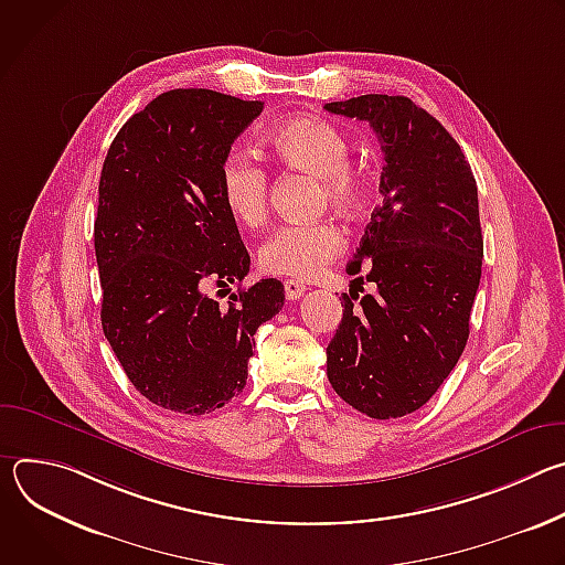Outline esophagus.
I'll use <instances>...</instances> for the list:
<instances>
[{"instance_id": "1", "label": "esophagus", "mask_w": 565, "mask_h": 565, "mask_svg": "<svg viewBox=\"0 0 565 565\" xmlns=\"http://www.w3.org/2000/svg\"><path fill=\"white\" fill-rule=\"evenodd\" d=\"M284 290H286V299H290V301H297V299H301L308 292V288L303 284L295 281V279H286L284 281Z\"/></svg>"}]
</instances>
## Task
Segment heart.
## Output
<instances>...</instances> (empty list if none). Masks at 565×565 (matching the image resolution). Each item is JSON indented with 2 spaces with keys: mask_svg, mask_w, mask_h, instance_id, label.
I'll return each instance as SVG.
<instances>
[{
  "mask_svg": "<svg viewBox=\"0 0 565 565\" xmlns=\"http://www.w3.org/2000/svg\"><path fill=\"white\" fill-rule=\"evenodd\" d=\"M266 142L284 166L317 177L319 201L340 212H358L369 199V177L349 158L347 134L327 118L295 116L277 122ZM218 192L230 216L257 227L268 214L266 170L246 151H227L218 166ZM347 236L333 221L288 223L259 248V266L270 275L312 279L344 250Z\"/></svg>",
  "mask_w": 565,
  "mask_h": 565,
  "instance_id": "heart-1",
  "label": "heart"
}]
</instances>
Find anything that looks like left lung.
<instances>
[{
    "label": "left lung",
    "mask_w": 565,
    "mask_h": 565,
    "mask_svg": "<svg viewBox=\"0 0 565 565\" xmlns=\"http://www.w3.org/2000/svg\"><path fill=\"white\" fill-rule=\"evenodd\" d=\"M366 120L382 142V201L347 264L360 298L327 349L335 393L369 418L420 409L456 366L480 281L482 234L471 168L451 134L405 96L369 94L324 105ZM364 290V288H362Z\"/></svg>",
    "instance_id": "8db88e82"
}]
</instances>
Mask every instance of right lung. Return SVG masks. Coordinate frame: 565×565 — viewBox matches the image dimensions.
<instances>
[{
    "label": "right lung",
    "mask_w": 565,
    "mask_h": 565,
    "mask_svg": "<svg viewBox=\"0 0 565 565\" xmlns=\"http://www.w3.org/2000/svg\"><path fill=\"white\" fill-rule=\"evenodd\" d=\"M262 109L172 89L122 125L103 166L94 225L103 331L131 384L177 414H210L238 395L257 329L284 306L277 279L238 288L227 306L205 292L250 270L218 166Z\"/></svg>",
    "instance_id": "right-lung-1"
}]
</instances>
